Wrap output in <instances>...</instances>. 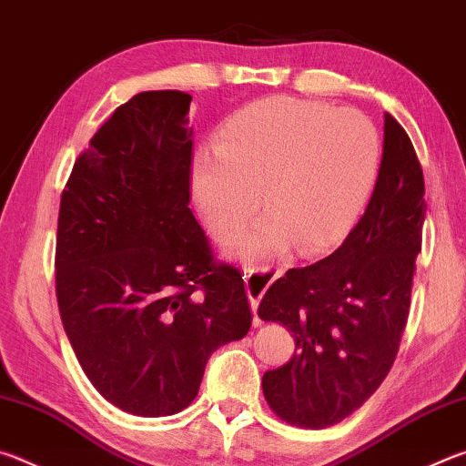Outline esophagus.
<instances>
[{
    "mask_svg": "<svg viewBox=\"0 0 466 466\" xmlns=\"http://www.w3.org/2000/svg\"><path fill=\"white\" fill-rule=\"evenodd\" d=\"M281 271L283 269H279V267H244V283H247L250 310L255 314L267 288L279 278ZM255 325H258V317H255Z\"/></svg>",
    "mask_w": 466,
    "mask_h": 466,
    "instance_id": "obj_1",
    "label": "esophagus"
}]
</instances>
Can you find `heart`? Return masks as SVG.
Here are the masks:
<instances>
[{
  "label": "heart",
  "mask_w": 466,
  "mask_h": 466,
  "mask_svg": "<svg viewBox=\"0 0 466 466\" xmlns=\"http://www.w3.org/2000/svg\"><path fill=\"white\" fill-rule=\"evenodd\" d=\"M380 136L364 113L275 96L234 115L216 147L193 157L191 188L208 230L228 236L258 208L269 211L230 242L234 255L267 257L291 242L327 248L356 222L380 168Z\"/></svg>",
  "instance_id": "obj_1"
}]
</instances>
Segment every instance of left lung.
Masks as SVG:
<instances>
[{
  "instance_id": "obj_1",
  "label": "left lung",
  "mask_w": 466,
  "mask_h": 466,
  "mask_svg": "<svg viewBox=\"0 0 466 466\" xmlns=\"http://www.w3.org/2000/svg\"><path fill=\"white\" fill-rule=\"evenodd\" d=\"M423 172L407 131L386 113L382 162L356 228L333 255L289 269L267 289L258 317L288 327L296 351L263 374L283 421L322 430L372 397L407 325L425 222Z\"/></svg>"
}]
</instances>
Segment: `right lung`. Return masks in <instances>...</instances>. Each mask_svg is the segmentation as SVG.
Listing matches in <instances>:
<instances>
[{"label": "right lung", "mask_w": 466, "mask_h": 466, "mask_svg": "<svg viewBox=\"0 0 466 466\" xmlns=\"http://www.w3.org/2000/svg\"><path fill=\"white\" fill-rule=\"evenodd\" d=\"M191 96L136 94L90 139L61 195L57 302L102 397L139 417L183 411L218 347L250 329L240 271L216 263L188 208Z\"/></svg>", "instance_id": "obj_1"}]
</instances>
